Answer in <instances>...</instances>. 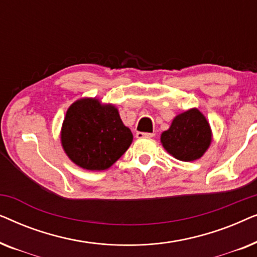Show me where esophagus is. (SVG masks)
Here are the masks:
<instances>
[{
    "label": "esophagus",
    "instance_id": "34e87169",
    "mask_svg": "<svg viewBox=\"0 0 257 257\" xmlns=\"http://www.w3.org/2000/svg\"><path fill=\"white\" fill-rule=\"evenodd\" d=\"M156 136V133H144V132H137L136 137L138 139H143V138H153Z\"/></svg>",
    "mask_w": 257,
    "mask_h": 257
}]
</instances>
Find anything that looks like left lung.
<instances>
[{
  "mask_svg": "<svg viewBox=\"0 0 257 257\" xmlns=\"http://www.w3.org/2000/svg\"><path fill=\"white\" fill-rule=\"evenodd\" d=\"M213 139L207 118L196 107L175 115L170 128L161 133V145L172 157L181 161H194L209 149Z\"/></svg>",
  "mask_w": 257,
  "mask_h": 257,
  "instance_id": "left-lung-1",
  "label": "left lung"
}]
</instances>
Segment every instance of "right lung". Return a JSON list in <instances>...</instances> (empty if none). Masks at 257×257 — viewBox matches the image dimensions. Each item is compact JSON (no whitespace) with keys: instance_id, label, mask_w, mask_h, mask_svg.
<instances>
[{"instance_id":"obj_1","label":"right lung","mask_w":257,"mask_h":257,"mask_svg":"<svg viewBox=\"0 0 257 257\" xmlns=\"http://www.w3.org/2000/svg\"><path fill=\"white\" fill-rule=\"evenodd\" d=\"M133 135L113 104L80 98L70 105L61 128V144L69 159L87 171L111 167L132 144Z\"/></svg>"}]
</instances>
